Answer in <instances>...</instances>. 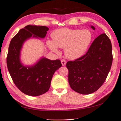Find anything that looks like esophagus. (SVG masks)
<instances>
[{
    "mask_svg": "<svg viewBox=\"0 0 121 121\" xmlns=\"http://www.w3.org/2000/svg\"><path fill=\"white\" fill-rule=\"evenodd\" d=\"M61 64H62V66H65L66 64V61L65 60H61Z\"/></svg>",
    "mask_w": 121,
    "mask_h": 121,
    "instance_id": "obj_1",
    "label": "esophagus"
}]
</instances>
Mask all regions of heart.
Wrapping results in <instances>:
<instances>
[{"label": "heart", "instance_id": "heart-1", "mask_svg": "<svg viewBox=\"0 0 121 121\" xmlns=\"http://www.w3.org/2000/svg\"><path fill=\"white\" fill-rule=\"evenodd\" d=\"M53 41L48 40V47L55 53H59L57 47L65 48V54L72 60L82 56L87 50L92 39L91 32L87 29L62 28L52 34Z\"/></svg>", "mask_w": 121, "mask_h": 121}]
</instances>
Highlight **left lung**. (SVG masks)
<instances>
[{"instance_id":"8db88e82","label":"left lung","mask_w":121,"mask_h":121,"mask_svg":"<svg viewBox=\"0 0 121 121\" xmlns=\"http://www.w3.org/2000/svg\"><path fill=\"white\" fill-rule=\"evenodd\" d=\"M91 27L95 30L94 26ZM112 59L111 41L105 34H100L93 41L86 54L67 62L71 89L82 95L96 91L107 79Z\"/></svg>"}]
</instances>
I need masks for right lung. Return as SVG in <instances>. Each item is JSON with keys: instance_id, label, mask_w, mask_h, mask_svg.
<instances>
[{"instance_id": "right-lung-1", "label": "right lung", "mask_w": 121, "mask_h": 121, "mask_svg": "<svg viewBox=\"0 0 121 121\" xmlns=\"http://www.w3.org/2000/svg\"><path fill=\"white\" fill-rule=\"evenodd\" d=\"M49 30L45 26L28 25L12 38L9 45L7 66L12 80L21 91L30 96L47 92L55 72L62 66L60 60H51L42 57L33 66H25L20 60L23 43L30 37L44 38Z\"/></svg>"}]
</instances>
